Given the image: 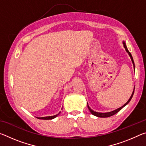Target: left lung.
<instances>
[{
	"instance_id": "obj_1",
	"label": "left lung",
	"mask_w": 146,
	"mask_h": 146,
	"mask_svg": "<svg viewBox=\"0 0 146 146\" xmlns=\"http://www.w3.org/2000/svg\"><path fill=\"white\" fill-rule=\"evenodd\" d=\"M123 47H124V48L125 49V51H126L127 53L128 54H129V56L131 57V61H132L133 64V66H134V69H135V63H134V61H133V56H132V55H131V53L129 52V51H128V49H127V46H126V45H125V43L124 42V41H123ZM134 91H135V89H134V90H133V93H132V95H131V97H130L129 99L128 100L127 102L126 103H125L124 105L122 106V107H120V108H119L117 109V110L113 111H110V112H108V113H98V112L94 111L93 110H91V109L90 108V106H88V109H89V110L90 111V112H91V114L93 115H95V116H96V117H102V118H106V117H111V116H113V115H114L115 114H116V113H117L118 111H119L120 110H122V109L123 107H124L125 106H126V105L127 104L130 102V100H131V98H132V97H133V94H134Z\"/></svg>"
}]
</instances>
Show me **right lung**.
<instances>
[{"instance_id":"1","label":"right lung","mask_w":146,"mask_h":146,"mask_svg":"<svg viewBox=\"0 0 146 146\" xmlns=\"http://www.w3.org/2000/svg\"><path fill=\"white\" fill-rule=\"evenodd\" d=\"M60 112H59V113H58L57 115H53V116H49V117H36L38 119H42V120H51V119H53V118H55V117H57V116L60 114Z\"/></svg>"}]
</instances>
